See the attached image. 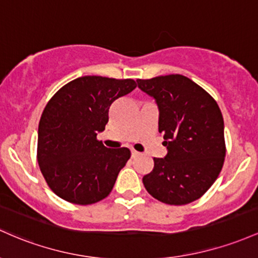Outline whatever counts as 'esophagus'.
Segmentation results:
<instances>
[{"mask_svg": "<svg viewBox=\"0 0 258 258\" xmlns=\"http://www.w3.org/2000/svg\"><path fill=\"white\" fill-rule=\"evenodd\" d=\"M137 156H139V152L135 151V150H132V157L134 158V157H137Z\"/></svg>", "mask_w": 258, "mask_h": 258, "instance_id": "34e87169", "label": "esophagus"}]
</instances>
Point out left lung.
<instances>
[{"label": "left lung", "instance_id": "8db88e82", "mask_svg": "<svg viewBox=\"0 0 258 258\" xmlns=\"http://www.w3.org/2000/svg\"><path fill=\"white\" fill-rule=\"evenodd\" d=\"M141 91L155 98L158 132L167 155L153 158L143 183L167 205H186L201 198L221 173L225 157L224 120L213 97L180 74L138 79Z\"/></svg>", "mask_w": 258, "mask_h": 258}]
</instances>
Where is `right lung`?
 <instances>
[{
    "label": "right lung",
    "mask_w": 258,
    "mask_h": 258,
    "mask_svg": "<svg viewBox=\"0 0 258 258\" xmlns=\"http://www.w3.org/2000/svg\"><path fill=\"white\" fill-rule=\"evenodd\" d=\"M137 88L133 79L86 75L59 89L43 109L37 132V162L50 189L66 201L91 205L113 189L130 150L107 149L96 137L109 107Z\"/></svg>",
    "instance_id": "add662e5"
}]
</instances>
